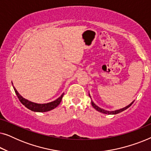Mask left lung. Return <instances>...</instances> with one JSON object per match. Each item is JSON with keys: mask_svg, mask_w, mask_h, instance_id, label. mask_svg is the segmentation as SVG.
<instances>
[{"mask_svg": "<svg viewBox=\"0 0 151 151\" xmlns=\"http://www.w3.org/2000/svg\"><path fill=\"white\" fill-rule=\"evenodd\" d=\"M88 96H89V97L91 98V96H90V94L88 93ZM134 102V101H133V102H132L131 104H129L128 105V106H127L126 107H124V108H122V109H118V110H115V111H106V110H104V109H101L100 107H99V106H97V105L95 104V103L93 102V101H91V104H92V106H93V108L96 109V110H97L98 111H99V112H100V113H104V114H109V115H115V114H117V113H121V112H122L123 111H125L126 109H127L128 108H129V107H130L132 105V104H133V103Z\"/></svg>", "mask_w": 151, "mask_h": 151, "instance_id": "8db88e82", "label": "left lung"}]
</instances>
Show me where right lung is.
<instances>
[{"label":"right lung","mask_w":151,"mask_h":151,"mask_svg":"<svg viewBox=\"0 0 151 151\" xmlns=\"http://www.w3.org/2000/svg\"><path fill=\"white\" fill-rule=\"evenodd\" d=\"M14 89L15 91L16 96H17L18 99H19L20 102L24 106L29 109V110L35 111V112H47V111H49L53 109H55V107H57L60 104L64 96V93H63L60 97H59L58 98L54 101H53V102L46 103V104H37V103H34L31 102V101H29L28 100H27V99L24 98L23 97L20 96L14 86Z\"/></svg>","instance_id":"right-lung-1"}]
</instances>
